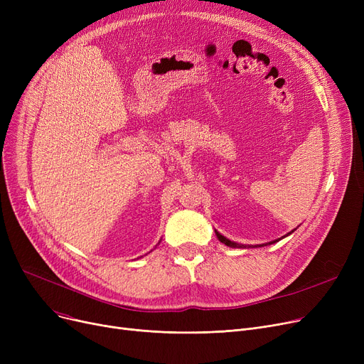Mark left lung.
I'll return each instance as SVG.
<instances>
[{
    "label": "left lung",
    "mask_w": 364,
    "mask_h": 364,
    "mask_svg": "<svg viewBox=\"0 0 364 364\" xmlns=\"http://www.w3.org/2000/svg\"><path fill=\"white\" fill-rule=\"evenodd\" d=\"M292 233V232H291ZM289 233V235H291ZM215 235H217V237H218V240L220 242H223L224 245H227V246H230V247H246V245H240V243H236V242H232V240H228L227 237H224L223 235H220L218 232H215ZM280 240V239H279ZM274 242H277V240H273V242H270V243H264V245H272V243H274ZM264 245H259V246H264Z\"/></svg>",
    "instance_id": "1"
}]
</instances>
